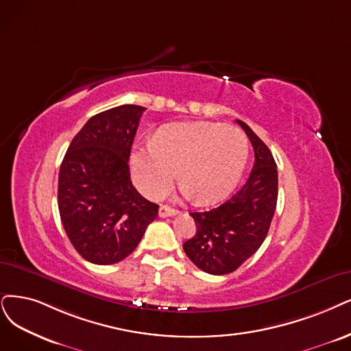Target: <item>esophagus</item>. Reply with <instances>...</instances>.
<instances>
[{"label":"esophagus","instance_id":"obj_1","mask_svg":"<svg viewBox=\"0 0 351 351\" xmlns=\"http://www.w3.org/2000/svg\"><path fill=\"white\" fill-rule=\"evenodd\" d=\"M176 214H178V211L171 208V206H167V205H162L159 208V217H162V218L172 217V215H176Z\"/></svg>","mask_w":351,"mask_h":351}]
</instances>
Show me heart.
<instances>
[{
	"label": "heart",
	"instance_id": "1",
	"mask_svg": "<svg viewBox=\"0 0 351 351\" xmlns=\"http://www.w3.org/2000/svg\"><path fill=\"white\" fill-rule=\"evenodd\" d=\"M247 156V138L234 125L173 123L162 127L153 141L134 147L130 166L134 185L149 199L165 195L176 171L184 192L211 204L234 188Z\"/></svg>",
	"mask_w": 351,
	"mask_h": 351
}]
</instances>
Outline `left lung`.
Wrapping results in <instances>:
<instances>
[{
	"label": "left lung",
	"mask_w": 351,
	"mask_h": 351,
	"mask_svg": "<svg viewBox=\"0 0 351 351\" xmlns=\"http://www.w3.org/2000/svg\"><path fill=\"white\" fill-rule=\"evenodd\" d=\"M253 150L254 165L245 182L217 208L191 213L197 232L184 243L192 263L210 275L239 269L265 241L278 202L276 162L269 147L240 120Z\"/></svg>",
	"instance_id": "8db88e82"
}]
</instances>
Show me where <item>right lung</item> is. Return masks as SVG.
<instances>
[{
  "label": "right lung",
  "mask_w": 351,
  "mask_h": 351,
  "mask_svg": "<svg viewBox=\"0 0 351 351\" xmlns=\"http://www.w3.org/2000/svg\"><path fill=\"white\" fill-rule=\"evenodd\" d=\"M145 107L102 111L81 128L59 171L58 205L75 250L94 265L132 254L159 205L143 198L130 179L128 159Z\"/></svg>",
  "instance_id": "obj_1"
}]
</instances>
